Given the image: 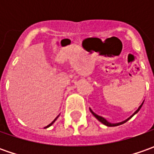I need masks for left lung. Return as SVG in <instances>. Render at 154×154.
<instances>
[{"instance_id":"1","label":"left lung","mask_w":154,"mask_h":154,"mask_svg":"<svg viewBox=\"0 0 154 154\" xmlns=\"http://www.w3.org/2000/svg\"><path fill=\"white\" fill-rule=\"evenodd\" d=\"M142 104H143V103H141V105H140L139 108H138V109H137V110H136V111H135V112H134V113L133 115L131 116L130 117H128L127 120H125V121L122 122H118V123H110V122H109L106 121V120H105V119H104L103 117H102V116H100L97 115V114H95V113H94V112H93V111H92V110L91 109H90V111L92 112V115L94 116H95V117H96V118L98 119V121L101 122H102L103 124H104V125H106V126H108V127H115V126H118V125H121V124H122V123H124V122H127V121H128V120H129V119H130V118H131V117H132V116H133L134 115V114H136V113H137V112L139 111L140 109V108H141V106H142Z\"/></svg>"}]
</instances>
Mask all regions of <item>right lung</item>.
Instances as JSON below:
<instances>
[{"instance_id":"add662e5","label":"right lung","mask_w":154,"mask_h":154,"mask_svg":"<svg viewBox=\"0 0 154 154\" xmlns=\"http://www.w3.org/2000/svg\"><path fill=\"white\" fill-rule=\"evenodd\" d=\"M57 117H58V116H57ZM57 117H56V118H57ZM56 119H55V120H54V121L52 122H51V124H49L48 126H46V127H45V128H49V127H50V126H51V125H52V124L54 123V122H55V121H56Z\"/></svg>"}]
</instances>
